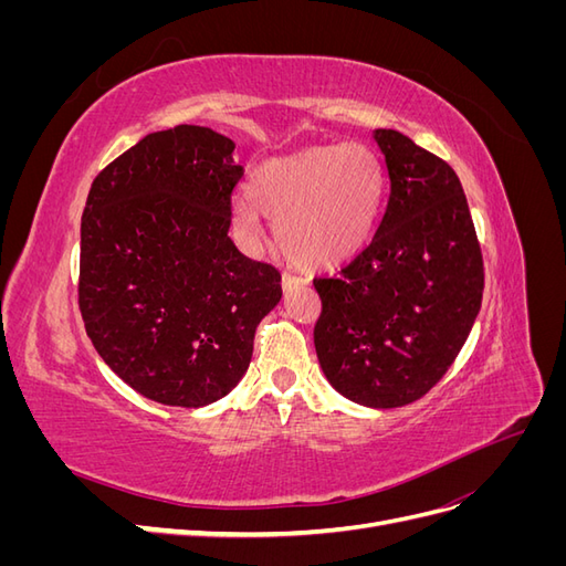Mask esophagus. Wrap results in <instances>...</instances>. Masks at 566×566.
Instances as JSON below:
<instances>
[{
    "instance_id": "34e87169",
    "label": "esophagus",
    "mask_w": 566,
    "mask_h": 566,
    "mask_svg": "<svg viewBox=\"0 0 566 566\" xmlns=\"http://www.w3.org/2000/svg\"><path fill=\"white\" fill-rule=\"evenodd\" d=\"M281 285H283V290H293V287L306 285V281H304V279H300V276H293V273H283Z\"/></svg>"
}]
</instances>
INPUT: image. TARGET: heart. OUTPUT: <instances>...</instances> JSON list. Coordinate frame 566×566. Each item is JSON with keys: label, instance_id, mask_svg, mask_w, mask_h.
<instances>
[{"label": "heart", "instance_id": "b5f03b06", "mask_svg": "<svg viewBox=\"0 0 566 566\" xmlns=\"http://www.w3.org/2000/svg\"><path fill=\"white\" fill-rule=\"evenodd\" d=\"M382 193V163L368 146H312L256 169L250 198L233 208V229L245 243H260L264 213L279 221V241L290 260L335 266L366 245Z\"/></svg>", "mask_w": 566, "mask_h": 566}]
</instances>
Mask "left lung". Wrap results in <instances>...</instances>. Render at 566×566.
Masks as SVG:
<instances>
[{"mask_svg":"<svg viewBox=\"0 0 566 566\" xmlns=\"http://www.w3.org/2000/svg\"><path fill=\"white\" fill-rule=\"evenodd\" d=\"M389 200L373 243L314 281V328L328 382L354 403L397 408L451 368L482 310L484 262L453 169L397 129H375Z\"/></svg>","mask_w":566,"mask_h":566,"instance_id":"obj_1","label":"left lung"}]
</instances>
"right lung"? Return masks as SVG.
Returning a JSON list of instances; mask_svg holds the SVG:
<instances>
[{
	"label": "right lung",
	"instance_id": "right-lung-1",
	"mask_svg": "<svg viewBox=\"0 0 566 566\" xmlns=\"http://www.w3.org/2000/svg\"><path fill=\"white\" fill-rule=\"evenodd\" d=\"M210 127L153 132L101 172L80 238V312L106 366L146 399L208 406L241 382L281 273L229 238L243 177Z\"/></svg>",
	"mask_w": 566,
	"mask_h": 566
}]
</instances>
